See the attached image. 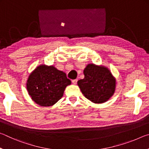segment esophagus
I'll return each mask as SVG.
<instances>
[{
    "label": "esophagus",
    "instance_id": "esophagus-1",
    "mask_svg": "<svg viewBox=\"0 0 149 149\" xmlns=\"http://www.w3.org/2000/svg\"><path fill=\"white\" fill-rule=\"evenodd\" d=\"M72 81V83H73V84H74V85H75V84H77V79H73Z\"/></svg>",
    "mask_w": 149,
    "mask_h": 149
}]
</instances>
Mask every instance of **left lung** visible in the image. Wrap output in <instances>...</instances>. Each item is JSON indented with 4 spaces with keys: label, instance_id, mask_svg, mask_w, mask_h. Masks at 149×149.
<instances>
[{
    "label": "left lung",
    "instance_id": "8db88e82",
    "mask_svg": "<svg viewBox=\"0 0 149 149\" xmlns=\"http://www.w3.org/2000/svg\"><path fill=\"white\" fill-rule=\"evenodd\" d=\"M84 74V79L78 81L77 85L87 99L100 104L107 101L114 94L116 80L107 68L90 64Z\"/></svg>",
    "mask_w": 149,
    "mask_h": 149
}]
</instances>
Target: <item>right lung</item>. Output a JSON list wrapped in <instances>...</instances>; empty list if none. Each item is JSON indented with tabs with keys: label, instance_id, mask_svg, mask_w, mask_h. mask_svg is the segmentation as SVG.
Segmentation results:
<instances>
[{
	"label": "right lung",
	"instance_id": "obj_1",
	"mask_svg": "<svg viewBox=\"0 0 149 149\" xmlns=\"http://www.w3.org/2000/svg\"><path fill=\"white\" fill-rule=\"evenodd\" d=\"M71 81L66 74L52 65H39L29 75L27 89L35 102L42 107H50L61 99Z\"/></svg>",
	"mask_w": 149,
	"mask_h": 149
}]
</instances>
